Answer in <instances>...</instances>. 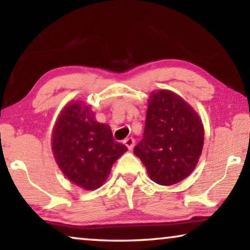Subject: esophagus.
<instances>
[{
	"mask_svg": "<svg viewBox=\"0 0 250 250\" xmlns=\"http://www.w3.org/2000/svg\"><path fill=\"white\" fill-rule=\"evenodd\" d=\"M124 145L127 146V148L129 149V150H132L133 148H134V146H135V140L133 139V138H127V139H125L124 140Z\"/></svg>",
	"mask_w": 250,
	"mask_h": 250,
	"instance_id": "obj_1",
	"label": "esophagus"
}]
</instances>
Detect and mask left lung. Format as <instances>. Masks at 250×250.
Segmentation results:
<instances>
[{
    "instance_id": "1",
    "label": "left lung",
    "mask_w": 250,
    "mask_h": 250,
    "mask_svg": "<svg viewBox=\"0 0 250 250\" xmlns=\"http://www.w3.org/2000/svg\"><path fill=\"white\" fill-rule=\"evenodd\" d=\"M204 125L197 111L169 90L150 93L143 139L134 155L150 179L173 186L193 172L204 146Z\"/></svg>"
}]
</instances>
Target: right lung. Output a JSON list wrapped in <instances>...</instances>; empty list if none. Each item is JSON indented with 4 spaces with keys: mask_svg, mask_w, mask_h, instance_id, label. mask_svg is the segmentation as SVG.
<instances>
[{
    "mask_svg": "<svg viewBox=\"0 0 250 250\" xmlns=\"http://www.w3.org/2000/svg\"><path fill=\"white\" fill-rule=\"evenodd\" d=\"M52 152L61 172L84 190H95L127 148L112 138L110 126L95 121L84 101L64 105L53 126Z\"/></svg>",
    "mask_w": 250,
    "mask_h": 250,
    "instance_id": "add662e5",
    "label": "right lung"
}]
</instances>
